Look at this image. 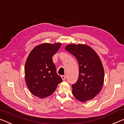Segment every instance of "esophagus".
<instances>
[{"instance_id":"1","label":"esophagus","mask_w":124,"mask_h":124,"mask_svg":"<svg viewBox=\"0 0 124 124\" xmlns=\"http://www.w3.org/2000/svg\"><path fill=\"white\" fill-rule=\"evenodd\" d=\"M61 78H62L63 80H65L67 78V77H66V76H62Z\"/></svg>"}]
</instances>
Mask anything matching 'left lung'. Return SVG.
Wrapping results in <instances>:
<instances>
[{
	"label": "left lung",
	"instance_id": "8db88e82",
	"mask_svg": "<svg viewBox=\"0 0 124 124\" xmlns=\"http://www.w3.org/2000/svg\"><path fill=\"white\" fill-rule=\"evenodd\" d=\"M65 49L75 57L79 64L78 79L72 85L73 95L82 102L92 100L99 93L104 83V70L101 59L85 44H69Z\"/></svg>",
	"mask_w": 124,
	"mask_h": 124
}]
</instances>
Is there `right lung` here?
<instances>
[{
    "mask_svg": "<svg viewBox=\"0 0 124 124\" xmlns=\"http://www.w3.org/2000/svg\"><path fill=\"white\" fill-rule=\"evenodd\" d=\"M61 45L44 43L37 45L27 57L25 65V82L34 95L40 98L47 97L62 82L57 74L52 58Z\"/></svg>",
    "mask_w": 124,
    "mask_h": 124,
    "instance_id": "right-lung-1",
    "label": "right lung"
}]
</instances>
